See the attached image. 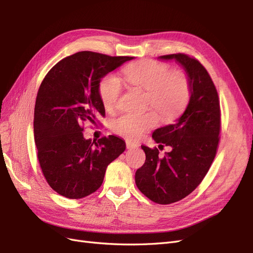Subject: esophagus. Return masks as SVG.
Wrapping results in <instances>:
<instances>
[{
  "mask_svg": "<svg viewBox=\"0 0 253 253\" xmlns=\"http://www.w3.org/2000/svg\"><path fill=\"white\" fill-rule=\"evenodd\" d=\"M126 148H127L128 150H132V149L138 148V144L135 143V142H132V141H128V140H126Z\"/></svg>",
  "mask_w": 253,
  "mask_h": 253,
  "instance_id": "esophagus-1",
  "label": "esophagus"
}]
</instances>
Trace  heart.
<instances>
[{"mask_svg":"<svg viewBox=\"0 0 253 253\" xmlns=\"http://www.w3.org/2000/svg\"><path fill=\"white\" fill-rule=\"evenodd\" d=\"M122 74L129 85L145 90V105L152 106L163 121L176 119L187 109L192 85L186 73L172 71L169 64L159 61L141 60L126 66ZM121 91V83L115 76L109 75L101 80L99 95L106 110L116 108ZM157 114L154 111L122 114L112 120V131L126 139L136 140L156 126Z\"/></svg>","mask_w":253,"mask_h":253,"instance_id":"obj_1","label":"heart"}]
</instances>
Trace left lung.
<instances>
[{
    "label": "left lung",
    "mask_w": 253,
    "mask_h": 253,
    "mask_svg": "<svg viewBox=\"0 0 253 253\" xmlns=\"http://www.w3.org/2000/svg\"><path fill=\"white\" fill-rule=\"evenodd\" d=\"M175 59L182 65L192 85L186 111L174 125L153 132V139L171 146V152L159 157L157 148L141 145L145 162L136 171L135 182L152 202L169 205L188 196L203 181L213 163L219 142L220 106L215 85L197 59L186 53L160 56Z\"/></svg>",
    "instance_id": "1"
}]
</instances>
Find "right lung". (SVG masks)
<instances>
[{"label":"right lung","instance_id":"obj_1","mask_svg":"<svg viewBox=\"0 0 253 253\" xmlns=\"http://www.w3.org/2000/svg\"><path fill=\"white\" fill-rule=\"evenodd\" d=\"M132 59L79 51L59 61L43 79L35 105V142L44 177L58 194L79 200L94 193L106 168L125 152L126 142L117 136L85 139L83 126L105 115L101 78Z\"/></svg>","mask_w":253,"mask_h":253}]
</instances>
